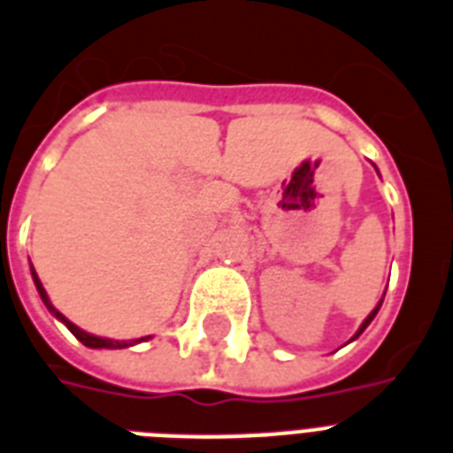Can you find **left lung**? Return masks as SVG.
<instances>
[{"mask_svg":"<svg viewBox=\"0 0 453 453\" xmlns=\"http://www.w3.org/2000/svg\"><path fill=\"white\" fill-rule=\"evenodd\" d=\"M381 303H384V300H380V304H377V307H374V310H372V311H370V314H367V319H365V321H363V323H360V328H358V330H356V334H354V337H351V340H356V337H358V334H360V333H363V330H365V328H367V326H370V323H372V319H374V316H377V311H380Z\"/></svg>","mask_w":453,"mask_h":453,"instance_id":"left-lung-1","label":"left lung"}]
</instances>
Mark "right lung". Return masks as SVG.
I'll use <instances>...</instances> for the list:
<instances>
[{
    "mask_svg": "<svg viewBox=\"0 0 453 453\" xmlns=\"http://www.w3.org/2000/svg\"><path fill=\"white\" fill-rule=\"evenodd\" d=\"M32 279H35V286H36V290H39V296H42L43 304H46V310L50 311V314H53L55 319H58V321L65 323V326H67V328L72 330L73 337H76V340H79V342H83V344H86V347H90V349H125V347H132V344H137V342H146V340H149V337H142V340L119 342V340H106V337H97V334H90V333H86V330H81L79 326H73V323L69 321L67 316H62L60 311L55 310L53 303H50V300H48L46 288H43L42 281H39V277H36L35 267H32Z\"/></svg>",
    "mask_w": 453,
    "mask_h": 453,
    "instance_id": "1",
    "label": "right lung"
}]
</instances>
